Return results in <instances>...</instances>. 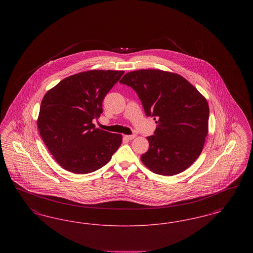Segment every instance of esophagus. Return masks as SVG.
Returning <instances> with one entry per match:
<instances>
[{
  "mask_svg": "<svg viewBox=\"0 0 253 253\" xmlns=\"http://www.w3.org/2000/svg\"><path fill=\"white\" fill-rule=\"evenodd\" d=\"M124 137L128 140H132L134 137H135V134H130V135H124Z\"/></svg>",
  "mask_w": 253,
  "mask_h": 253,
  "instance_id": "obj_1",
  "label": "esophagus"
}]
</instances>
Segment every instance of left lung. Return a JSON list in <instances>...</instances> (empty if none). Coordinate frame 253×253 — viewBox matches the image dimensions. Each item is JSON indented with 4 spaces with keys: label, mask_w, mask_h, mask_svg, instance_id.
<instances>
[{
    "label": "left lung",
    "mask_w": 253,
    "mask_h": 253,
    "mask_svg": "<svg viewBox=\"0 0 253 253\" xmlns=\"http://www.w3.org/2000/svg\"><path fill=\"white\" fill-rule=\"evenodd\" d=\"M131 86L146 115L157 119L155 134L141 161L153 172L174 175L200 156L209 132V104L185 78L159 69L127 73L120 82Z\"/></svg>",
    "instance_id": "left-lung-1"
}]
</instances>
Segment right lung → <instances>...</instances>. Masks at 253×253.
Listing matches in <instances>:
<instances>
[{"mask_svg": "<svg viewBox=\"0 0 253 253\" xmlns=\"http://www.w3.org/2000/svg\"><path fill=\"white\" fill-rule=\"evenodd\" d=\"M124 71L90 70L63 79L44 95L37 125L61 168L85 174L103 167L120 148L122 135L95 128L102 101Z\"/></svg>", "mask_w": 253, "mask_h": 253, "instance_id": "add662e5", "label": "right lung"}]
</instances>
